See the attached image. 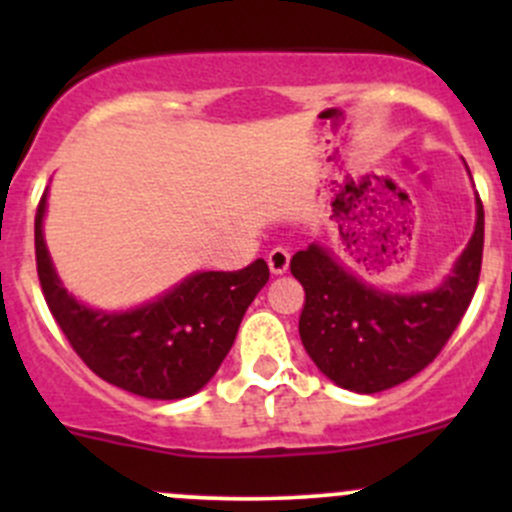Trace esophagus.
Here are the masks:
<instances>
[{
	"label": "esophagus",
	"mask_w": 512,
	"mask_h": 512,
	"mask_svg": "<svg viewBox=\"0 0 512 512\" xmlns=\"http://www.w3.org/2000/svg\"><path fill=\"white\" fill-rule=\"evenodd\" d=\"M267 265H270L272 275H285L289 267V252L285 247H272L270 255H267Z\"/></svg>",
	"instance_id": "1"
}]
</instances>
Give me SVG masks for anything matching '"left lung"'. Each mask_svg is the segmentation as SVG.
Here are the masks:
<instances>
[{
  "label": "left lung",
  "instance_id": "obj_1",
  "mask_svg": "<svg viewBox=\"0 0 512 512\" xmlns=\"http://www.w3.org/2000/svg\"><path fill=\"white\" fill-rule=\"evenodd\" d=\"M483 260V203L476 230L451 275L431 292L391 294L361 282L327 247L289 262L304 287L299 337L317 369L342 389L379 394L426 369L461 324Z\"/></svg>",
  "mask_w": 512,
  "mask_h": 512
}]
</instances>
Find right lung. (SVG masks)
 <instances>
[{
	"label": "right lung",
	"instance_id": "right-lung-1",
	"mask_svg": "<svg viewBox=\"0 0 512 512\" xmlns=\"http://www.w3.org/2000/svg\"><path fill=\"white\" fill-rule=\"evenodd\" d=\"M46 193L34 220L41 292L84 364L136 396L175 401L203 389L237 337L252 299L270 280L265 260L237 272H195L128 312H103L66 292L44 242Z\"/></svg>",
	"mask_w": 512,
	"mask_h": 512
}]
</instances>
